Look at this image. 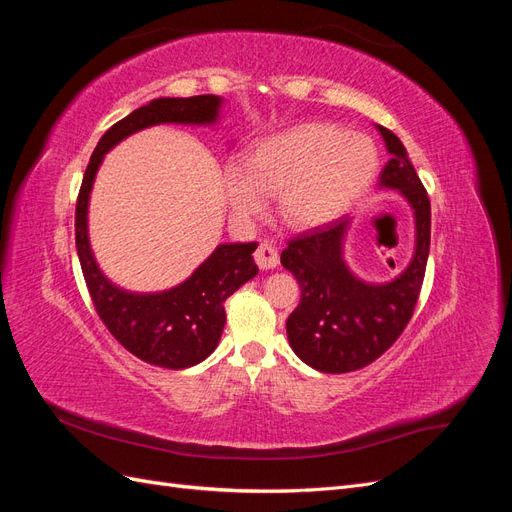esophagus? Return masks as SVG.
I'll return each mask as SVG.
<instances>
[{"mask_svg":"<svg viewBox=\"0 0 512 512\" xmlns=\"http://www.w3.org/2000/svg\"><path fill=\"white\" fill-rule=\"evenodd\" d=\"M254 258H256V265L267 271V269H275L277 265H280V252H277V247L269 241L260 243L258 250L254 252Z\"/></svg>","mask_w":512,"mask_h":512,"instance_id":"obj_1","label":"esophagus"}]
</instances>
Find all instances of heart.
Wrapping results in <instances>:
<instances>
[{
    "instance_id": "heart-1",
    "label": "heart",
    "mask_w": 512,
    "mask_h": 512,
    "mask_svg": "<svg viewBox=\"0 0 512 512\" xmlns=\"http://www.w3.org/2000/svg\"><path fill=\"white\" fill-rule=\"evenodd\" d=\"M378 151L365 134L305 121L260 138L245 162L224 166L226 200L241 222L277 194V215L290 228H318L342 218L378 175Z\"/></svg>"
}]
</instances>
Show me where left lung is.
<instances>
[{
	"instance_id": "obj_1",
	"label": "left lung",
	"mask_w": 512,
	"mask_h": 512,
	"mask_svg": "<svg viewBox=\"0 0 512 512\" xmlns=\"http://www.w3.org/2000/svg\"><path fill=\"white\" fill-rule=\"evenodd\" d=\"M391 160L380 173V190L406 198L414 215V252L389 282H367L344 258L352 218H342L292 239L282 265L301 286V303L286 320L288 342L303 363L324 374H346L389 350L412 318L429 258L431 205L408 151L382 126ZM393 265V260H391Z\"/></svg>"
}]
</instances>
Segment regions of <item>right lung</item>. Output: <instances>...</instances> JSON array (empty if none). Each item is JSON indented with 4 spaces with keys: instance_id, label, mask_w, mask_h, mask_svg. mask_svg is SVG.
<instances>
[{
    "instance_id": "add662e5",
    "label": "right lung",
    "mask_w": 512,
    "mask_h": 512,
    "mask_svg": "<svg viewBox=\"0 0 512 512\" xmlns=\"http://www.w3.org/2000/svg\"><path fill=\"white\" fill-rule=\"evenodd\" d=\"M224 98H156L117 121L91 153L76 200V254L96 312L117 342L138 359L166 367H192L218 348L226 324L224 301L256 277L258 243H220L181 284L160 292H132L108 280L89 243V196L104 156L123 138L160 123L218 126Z\"/></svg>"
}]
</instances>
